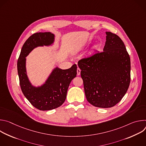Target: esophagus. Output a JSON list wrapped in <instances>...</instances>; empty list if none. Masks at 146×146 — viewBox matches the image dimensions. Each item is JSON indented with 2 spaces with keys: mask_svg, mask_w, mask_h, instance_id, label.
<instances>
[{
  "mask_svg": "<svg viewBox=\"0 0 146 146\" xmlns=\"http://www.w3.org/2000/svg\"><path fill=\"white\" fill-rule=\"evenodd\" d=\"M80 72H81V70L79 68H78L77 69V73L78 76H79L80 74Z\"/></svg>",
  "mask_w": 146,
  "mask_h": 146,
  "instance_id": "obj_1",
  "label": "esophagus"
}]
</instances>
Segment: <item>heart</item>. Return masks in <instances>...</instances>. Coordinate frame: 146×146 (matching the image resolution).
<instances>
[{"label":"heart","mask_w":146,"mask_h":146,"mask_svg":"<svg viewBox=\"0 0 146 146\" xmlns=\"http://www.w3.org/2000/svg\"><path fill=\"white\" fill-rule=\"evenodd\" d=\"M95 48H96V47H95V48H94V49H95Z\"/></svg>","instance_id":"1"}]
</instances>
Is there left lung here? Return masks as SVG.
Instances as JSON below:
<instances>
[{
    "mask_svg": "<svg viewBox=\"0 0 146 146\" xmlns=\"http://www.w3.org/2000/svg\"><path fill=\"white\" fill-rule=\"evenodd\" d=\"M106 34L103 51L78 62L86 98L92 105L100 108L117 104L131 81V60L123 42L115 34Z\"/></svg>",
    "mask_w": 146,
    "mask_h": 146,
    "instance_id": "left-lung-1",
    "label": "left lung"
}]
</instances>
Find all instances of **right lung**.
I'll return each mask as SVG.
<instances>
[{"label":"right lung","mask_w":146,"mask_h":146,"mask_svg":"<svg viewBox=\"0 0 146 146\" xmlns=\"http://www.w3.org/2000/svg\"><path fill=\"white\" fill-rule=\"evenodd\" d=\"M55 35L51 32L36 33L24 44L17 62L19 84L25 98L36 109L45 111L56 109L65 101L68 90L72 80L76 77L77 65L68 69L55 68L43 84L34 86L27 72L26 57L35 48L52 46Z\"/></svg>","instance_id":"obj_1"}]
</instances>
